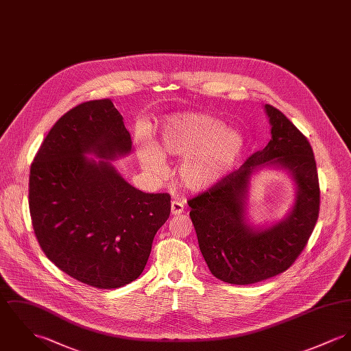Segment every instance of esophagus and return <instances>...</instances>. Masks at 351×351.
<instances>
[{
    "label": "esophagus",
    "instance_id": "obj_1",
    "mask_svg": "<svg viewBox=\"0 0 351 351\" xmlns=\"http://www.w3.org/2000/svg\"><path fill=\"white\" fill-rule=\"evenodd\" d=\"M185 210V206L181 201H173L171 202V214L173 215H180L181 213H184Z\"/></svg>",
    "mask_w": 351,
    "mask_h": 351
}]
</instances>
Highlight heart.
I'll return each mask as SVG.
<instances>
[{
  "mask_svg": "<svg viewBox=\"0 0 351 351\" xmlns=\"http://www.w3.org/2000/svg\"><path fill=\"white\" fill-rule=\"evenodd\" d=\"M158 148L165 154L185 158L180 169L184 186L205 190L218 184L230 171L245 149V140L237 130L225 129L217 118L187 113L165 121ZM159 152L152 142L140 143L138 156L146 170L153 173L164 170V158Z\"/></svg>",
  "mask_w": 351,
  "mask_h": 351,
  "instance_id": "heart-1",
  "label": "heart"
}]
</instances>
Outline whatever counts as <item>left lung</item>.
Returning a JSON list of instances; mask_svg holds the SVG:
<instances>
[{"instance_id": "obj_1", "label": "left lung", "mask_w": 351, "mask_h": 351, "mask_svg": "<svg viewBox=\"0 0 351 351\" xmlns=\"http://www.w3.org/2000/svg\"><path fill=\"white\" fill-rule=\"evenodd\" d=\"M271 140L218 184L187 201L201 253L211 274L232 285L276 277L300 257L319 215L321 190L310 142L280 110L265 105ZM261 164L290 169L299 185L298 202L280 224L253 232L243 221L251 173Z\"/></svg>"}]
</instances>
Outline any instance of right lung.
<instances>
[{
  "label": "right lung",
  "instance_id": "add662e5",
  "mask_svg": "<svg viewBox=\"0 0 351 351\" xmlns=\"http://www.w3.org/2000/svg\"><path fill=\"white\" fill-rule=\"evenodd\" d=\"M130 149L112 99H93L53 125L30 166L29 210L43 252L71 278L97 289L137 280L170 215L169 194L142 193L113 166L82 156L114 158Z\"/></svg>",
  "mask_w": 351,
  "mask_h": 351
}]
</instances>
